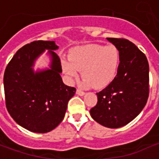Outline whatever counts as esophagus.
I'll use <instances>...</instances> for the list:
<instances>
[{"label":"esophagus","instance_id":"1","mask_svg":"<svg viewBox=\"0 0 159 159\" xmlns=\"http://www.w3.org/2000/svg\"><path fill=\"white\" fill-rule=\"evenodd\" d=\"M76 93H77L78 95H80V96H83V95L85 94V93H84L83 91H82V90L80 89H76Z\"/></svg>","mask_w":159,"mask_h":159}]
</instances>
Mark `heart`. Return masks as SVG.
<instances>
[{
  "mask_svg": "<svg viewBox=\"0 0 159 159\" xmlns=\"http://www.w3.org/2000/svg\"><path fill=\"white\" fill-rule=\"evenodd\" d=\"M119 62V51L115 46L91 44L73 49L70 57L61 59V66L70 81L77 79L82 70V86L101 89L113 81Z\"/></svg>",
  "mask_w": 159,
  "mask_h": 159,
  "instance_id": "obj_1",
  "label": "heart"
}]
</instances>
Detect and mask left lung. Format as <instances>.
Instances as JSON below:
<instances>
[{
	"label": "left lung",
	"instance_id": "left-lung-1",
	"mask_svg": "<svg viewBox=\"0 0 159 159\" xmlns=\"http://www.w3.org/2000/svg\"><path fill=\"white\" fill-rule=\"evenodd\" d=\"M119 51L120 63L113 81L97 93L90 110L94 121L107 128L126 125L140 114L149 95V65L146 55L123 38H107Z\"/></svg>",
	"mask_w": 159,
	"mask_h": 159
}]
</instances>
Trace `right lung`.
I'll return each instance as SVG.
<instances>
[{
    "instance_id": "obj_1",
    "label": "right lung",
    "mask_w": 159,
    "mask_h": 159,
    "mask_svg": "<svg viewBox=\"0 0 159 159\" xmlns=\"http://www.w3.org/2000/svg\"><path fill=\"white\" fill-rule=\"evenodd\" d=\"M59 47L53 41H35L19 49L4 73L6 107L16 123L35 133H47L64 119L67 104L76 89L63 83ZM49 50V69L35 73V59Z\"/></svg>"
}]
</instances>
